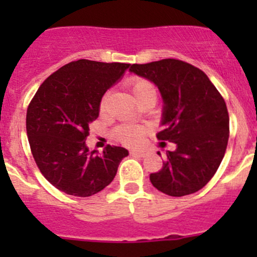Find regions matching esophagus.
Listing matches in <instances>:
<instances>
[{"label":"esophagus","mask_w":257,"mask_h":257,"mask_svg":"<svg viewBox=\"0 0 257 257\" xmlns=\"http://www.w3.org/2000/svg\"><path fill=\"white\" fill-rule=\"evenodd\" d=\"M131 153H133L134 156H138V157H145V156H147V152L140 151V149H135V151H131Z\"/></svg>","instance_id":"34e87169"}]
</instances>
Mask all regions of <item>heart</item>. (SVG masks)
<instances>
[{"instance_id":"1","label":"heart","mask_w":257,"mask_h":257,"mask_svg":"<svg viewBox=\"0 0 257 257\" xmlns=\"http://www.w3.org/2000/svg\"><path fill=\"white\" fill-rule=\"evenodd\" d=\"M130 90L133 92L134 97L136 100L140 99L144 95L154 94L156 95V88L153 87L151 82H148L147 79L142 78H134L130 81ZM105 100L101 101V106H104ZM143 135H144V128L142 127H133V126H124L121 127L118 130V138L126 144L135 145L139 144L143 140Z\"/></svg>"}]
</instances>
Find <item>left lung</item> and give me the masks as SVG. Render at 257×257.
I'll use <instances>...</instances> for the list:
<instances>
[{
  "label": "left lung",
  "instance_id": "8db88e82",
  "mask_svg": "<svg viewBox=\"0 0 257 257\" xmlns=\"http://www.w3.org/2000/svg\"><path fill=\"white\" fill-rule=\"evenodd\" d=\"M131 73L158 87L163 100L157 138L174 143L161 171L151 174L153 187L171 197L198 192L219 169L229 139L226 104L201 69L176 59L133 64ZM161 156V153L158 152Z\"/></svg>",
  "mask_w": 257,
  "mask_h": 257
}]
</instances>
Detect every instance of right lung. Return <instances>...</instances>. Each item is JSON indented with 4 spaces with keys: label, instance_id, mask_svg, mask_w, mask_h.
Instances as JSON below:
<instances>
[{
    "label": "right lung",
    "instance_id": "right-lung-1",
    "mask_svg": "<svg viewBox=\"0 0 257 257\" xmlns=\"http://www.w3.org/2000/svg\"><path fill=\"white\" fill-rule=\"evenodd\" d=\"M130 64L81 59L45 81L27 110V135L38 169L61 192L90 197L112 183L128 151L108 145L90 152L86 138L99 117L101 97Z\"/></svg>",
    "mask_w": 257,
    "mask_h": 257
}]
</instances>
